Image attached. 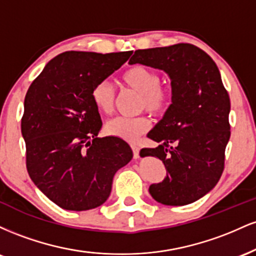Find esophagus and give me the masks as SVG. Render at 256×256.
I'll list each match as a JSON object with an SVG mask.
<instances>
[{"label":"esophagus","mask_w":256,"mask_h":256,"mask_svg":"<svg viewBox=\"0 0 256 256\" xmlns=\"http://www.w3.org/2000/svg\"><path fill=\"white\" fill-rule=\"evenodd\" d=\"M131 148H132V152H134V158H140V146L136 144H131Z\"/></svg>","instance_id":"obj_1"}]
</instances>
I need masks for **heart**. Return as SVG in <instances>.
<instances>
[{"label": "heart", "mask_w": 256, "mask_h": 256, "mask_svg": "<svg viewBox=\"0 0 256 256\" xmlns=\"http://www.w3.org/2000/svg\"><path fill=\"white\" fill-rule=\"evenodd\" d=\"M122 83L140 95V106L154 116H160L170 104V91L161 86L160 74L149 67L134 64L122 73ZM91 100L100 112L110 114L114 110L116 92L110 82H98L91 90ZM150 122L144 116L114 118L106 124V132L110 136L134 142L140 134L149 130Z\"/></svg>", "instance_id": "heart-1"}]
</instances>
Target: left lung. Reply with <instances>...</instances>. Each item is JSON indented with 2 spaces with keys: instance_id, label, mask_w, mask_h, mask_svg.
<instances>
[{
  "instance_id": "8db88e82",
  "label": "left lung",
  "mask_w": 256,
  "mask_h": 256,
  "mask_svg": "<svg viewBox=\"0 0 256 256\" xmlns=\"http://www.w3.org/2000/svg\"><path fill=\"white\" fill-rule=\"evenodd\" d=\"M128 64L161 70L171 79L172 104L148 134L158 146L140 150V156L162 160L167 170L149 192L166 206L192 204L219 182L230 140V98L218 66L189 43L140 49Z\"/></svg>"
}]
</instances>
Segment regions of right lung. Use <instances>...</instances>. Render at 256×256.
Listing matches in <instances>:
<instances>
[{
    "label": "right lung",
    "instance_id": "right-lung-1",
    "mask_svg": "<svg viewBox=\"0 0 256 256\" xmlns=\"http://www.w3.org/2000/svg\"><path fill=\"white\" fill-rule=\"evenodd\" d=\"M131 54L64 52L28 88L22 119L26 167L38 189L64 210L80 212L104 204L116 172L131 161L124 140L96 137L102 122L91 100L92 88Z\"/></svg>",
    "mask_w": 256,
    "mask_h": 256
}]
</instances>
